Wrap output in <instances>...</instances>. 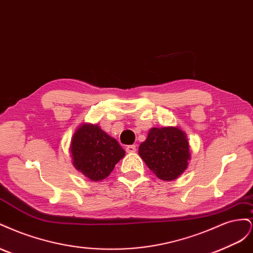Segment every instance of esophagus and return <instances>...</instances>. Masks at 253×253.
Masks as SVG:
<instances>
[{"label": "esophagus", "mask_w": 253, "mask_h": 253, "mask_svg": "<svg viewBox=\"0 0 253 253\" xmlns=\"http://www.w3.org/2000/svg\"><path fill=\"white\" fill-rule=\"evenodd\" d=\"M126 152L127 153H134L136 151V145L135 144H131V145H127V147L126 148Z\"/></svg>", "instance_id": "esophagus-1"}]
</instances>
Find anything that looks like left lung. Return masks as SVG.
<instances>
[{"mask_svg": "<svg viewBox=\"0 0 253 253\" xmlns=\"http://www.w3.org/2000/svg\"><path fill=\"white\" fill-rule=\"evenodd\" d=\"M139 155L159 179H176L190 159L187 136L178 127H153L139 145Z\"/></svg>", "mask_w": 253, "mask_h": 253, "instance_id": "obj_1", "label": "left lung"}]
</instances>
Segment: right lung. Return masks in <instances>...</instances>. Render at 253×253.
Wrapping results in <instances>:
<instances>
[{"instance_id":"right-lung-1","label":"right lung","mask_w":253,"mask_h":253,"mask_svg":"<svg viewBox=\"0 0 253 253\" xmlns=\"http://www.w3.org/2000/svg\"><path fill=\"white\" fill-rule=\"evenodd\" d=\"M74 167L89 179L102 180L111 174L126 151L98 126L83 125L73 136Z\"/></svg>"}]
</instances>
